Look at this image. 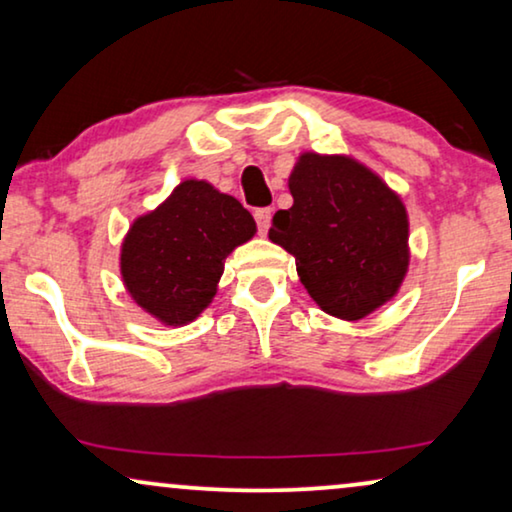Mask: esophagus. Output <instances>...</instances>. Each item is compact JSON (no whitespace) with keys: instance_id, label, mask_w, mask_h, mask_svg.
Segmentation results:
<instances>
[{"instance_id":"esophagus-1","label":"esophagus","mask_w":512,"mask_h":512,"mask_svg":"<svg viewBox=\"0 0 512 512\" xmlns=\"http://www.w3.org/2000/svg\"><path fill=\"white\" fill-rule=\"evenodd\" d=\"M254 219H256V223H258V230H261V233H268V228H270V219H272V209H270V207L256 209V212H254Z\"/></svg>"}]
</instances>
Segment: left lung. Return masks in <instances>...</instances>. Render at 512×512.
Returning a JSON list of instances; mask_svg holds the SVG:
<instances>
[{"instance_id":"obj_1","label":"left lung","mask_w":512,"mask_h":512,"mask_svg":"<svg viewBox=\"0 0 512 512\" xmlns=\"http://www.w3.org/2000/svg\"><path fill=\"white\" fill-rule=\"evenodd\" d=\"M293 205L279 209L268 237L296 258L314 303L359 321L389 303L410 265L401 195L349 156L305 151L289 177Z\"/></svg>"}]
</instances>
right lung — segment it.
<instances>
[{
  "mask_svg": "<svg viewBox=\"0 0 512 512\" xmlns=\"http://www.w3.org/2000/svg\"><path fill=\"white\" fill-rule=\"evenodd\" d=\"M254 235L256 221L240 200L186 179L132 221L121 244L123 284L160 324L186 326L212 303L226 258Z\"/></svg>",
  "mask_w": 512,
  "mask_h": 512,
  "instance_id": "1",
  "label": "right lung"
}]
</instances>
